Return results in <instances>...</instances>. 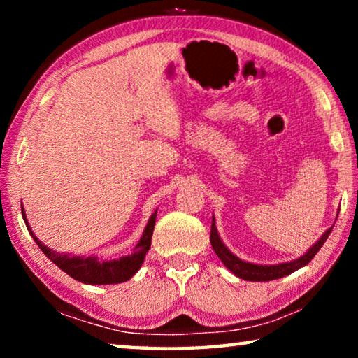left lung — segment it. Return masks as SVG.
<instances>
[{"mask_svg": "<svg viewBox=\"0 0 358 358\" xmlns=\"http://www.w3.org/2000/svg\"><path fill=\"white\" fill-rule=\"evenodd\" d=\"M338 217V216H336ZM331 229H327L322 234L316 243H314L310 250H308L303 256L299 259L290 260V262H282V264H276V265H260V264H252V262H246V260H241L240 257L235 256V254L229 250V248L222 243V240L217 234L216 229V221L215 216L211 220V234H210V243L213 246V250L216 252V256L221 259V262L227 266V268L232 271L235 276L241 278L245 281H273V280H280V278L287 276L290 273H294L301 266H305L311 262V259L316 256L317 251L322 248L325 243V240L329 238V235L331 232Z\"/></svg>", "mask_w": 358, "mask_h": 358, "instance_id": "left-lung-1", "label": "left lung"}]
</instances>
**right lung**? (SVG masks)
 Wrapping results in <instances>:
<instances>
[{
	"mask_svg": "<svg viewBox=\"0 0 358 358\" xmlns=\"http://www.w3.org/2000/svg\"><path fill=\"white\" fill-rule=\"evenodd\" d=\"M156 211L150 216L148 224L145 226L142 237L136 245L134 251L128 254V256L108 260L98 256H72V254L57 252L50 250V248H47L38 237H36L31 227H29L25 208H23L22 205V216L23 220H25L28 232L31 234V237L34 238L36 245L41 248V251L44 252L58 268H62L64 273H68L71 278H74V280L83 284H92V286H101V284H120L131 280V278L137 273L151 246V235H153L156 222Z\"/></svg>",
	"mask_w": 358,
	"mask_h": 358,
	"instance_id": "add662e5",
	"label": "right lung"
}]
</instances>
